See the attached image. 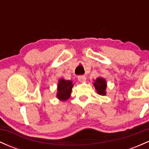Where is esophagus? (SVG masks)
Here are the masks:
<instances>
[{
	"mask_svg": "<svg viewBox=\"0 0 149 149\" xmlns=\"http://www.w3.org/2000/svg\"><path fill=\"white\" fill-rule=\"evenodd\" d=\"M78 79L80 82H82V83H83V82H85V80H86V77L85 76H79L78 77Z\"/></svg>",
	"mask_w": 149,
	"mask_h": 149,
	"instance_id": "1",
	"label": "esophagus"
}]
</instances>
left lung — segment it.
<instances>
[{
    "label": "left lung",
    "instance_id": "8db88e82",
    "mask_svg": "<svg viewBox=\"0 0 149 149\" xmlns=\"http://www.w3.org/2000/svg\"><path fill=\"white\" fill-rule=\"evenodd\" d=\"M96 89L97 93L100 95H106V89H107V81L103 78H97L93 83Z\"/></svg>",
    "mask_w": 149,
    "mask_h": 149
}]
</instances>
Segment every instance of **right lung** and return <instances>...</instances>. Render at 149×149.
<instances>
[{
  "label": "right lung",
  "mask_w": 149,
  "mask_h": 149,
  "mask_svg": "<svg viewBox=\"0 0 149 149\" xmlns=\"http://www.w3.org/2000/svg\"><path fill=\"white\" fill-rule=\"evenodd\" d=\"M73 84L71 80L61 78L57 85V97L61 101H66L70 97Z\"/></svg>",
  "instance_id": "add662e5"
}]
</instances>
